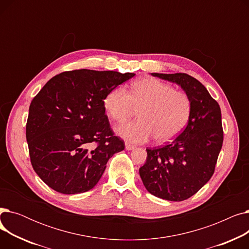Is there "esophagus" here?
Listing matches in <instances>:
<instances>
[{
  "label": "esophagus",
  "mask_w": 249,
  "mask_h": 249,
  "mask_svg": "<svg viewBox=\"0 0 249 249\" xmlns=\"http://www.w3.org/2000/svg\"><path fill=\"white\" fill-rule=\"evenodd\" d=\"M125 147L127 150H132L135 148V146L133 144H131V143H128V142L125 143Z\"/></svg>",
  "instance_id": "34e87169"
}]
</instances>
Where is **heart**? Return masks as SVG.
<instances>
[{"label":"heart","mask_w":249,"mask_h":249,"mask_svg":"<svg viewBox=\"0 0 249 249\" xmlns=\"http://www.w3.org/2000/svg\"><path fill=\"white\" fill-rule=\"evenodd\" d=\"M104 106L113 120L124 122L138 110L139 119L117 127V132L129 142L142 143L150 138L159 143L171 141L190 119L192 101L182 90L155 78H142L131 87L110 90Z\"/></svg>","instance_id":"obj_1"}]
</instances>
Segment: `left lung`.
<instances>
[{
    "mask_svg": "<svg viewBox=\"0 0 249 249\" xmlns=\"http://www.w3.org/2000/svg\"><path fill=\"white\" fill-rule=\"evenodd\" d=\"M178 84L192 101L187 127L172 142L147 148L139 168L146 190L167 201H184L197 193L215 172L223 144L221 109L207 89L187 73H151Z\"/></svg>",
    "mask_w": 249,
    "mask_h": 249,
    "instance_id": "8db88e82",
    "label": "left lung"
}]
</instances>
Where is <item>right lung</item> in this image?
I'll return each instance as SVG.
<instances>
[{
    "label": "right lung",
    "instance_id": "right-lung-1",
    "mask_svg": "<svg viewBox=\"0 0 249 249\" xmlns=\"http://www.w3.org/2000/svg\"><path fill=\"white\" fill-rule=\"evenodd\" d=\"M135 74L74 70L56 74L33 98L26 124L35 173L58 193L93 189L111 156L125 148L110 126L104 99Z\"/></svg>",
    "mask_w": 249,
    "mask_h": 249
}]
</instances>
